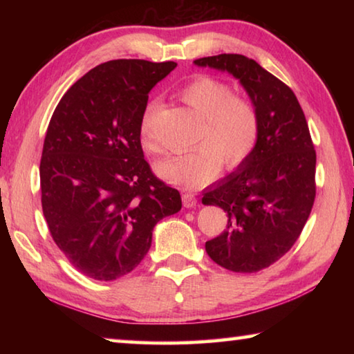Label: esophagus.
I'll return each instance as SVG.
<instances>
[{"mask_svg": "<svg viewBox=\"0 0 354 354\" xmlns=\"http://www.w3.org/2000/svg\"><path fill=\"white\" fill-rule=\"evenodd\" d=\"M183 205H184V207H194V206H196L195 195L190 194V192H185V194H183Z\"/></svg>", "mask_w": 354, "mask_h": 354, "instance_id": "esophagus-1", "label": "esophagus"}]
</instances>
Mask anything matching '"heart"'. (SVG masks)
Segmentation results:
<instances>
[{
    "label": "heart",
    "mask_w": 354,
    "mask_h": 354,
    "mask_svg": "<svg viewBox=\"0 0 354 354\" xmlns=\"http://www.w3.org/2000/svg\"><path fill=\"white\" fill-rule=\"evenodd\" d=\"M179 95L201 117L198 147L169 156L154 169L167 181L195 189L211 181L220 164L227 170L237 169L254 153L261 134L259 113L248 98L234 95L226 82L211 76L194 77ZM151 113L153 106H148L140 120V139L148 149L154 148L149 134Z\"/></svg>",
    "instance_id": "heart-1"
}]
</instances>
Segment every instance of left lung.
Listing matches in <instances>:
<instances>
[{
	"mask_svg": "<svg viewBox=\"0 0 354 354\" xmlns=\"http://www.w3.org/2000/svg\"><path fill=\"white\" fill-rule=\"evenodd\" d=\"M239 80L259 113L254 153L203 192V205L227 214L226 230L206 242L220 267L256 273L283 257L306 225L315 198V149L295 93L242 55L194 61Z\"/></svg>",
	"mask_w": 354,
	"mask_h": 354,
	"instance_id": "left-lung-1",
	"label": "left lung"
}]
</instances>
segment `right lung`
<instances>
[{
	"mask_svg": "<svg viewBox=\"0 0 354 354\" xmlns=\"http://www.w3.org/2000/svg\"><path fill=\"white\" fill-rule=\"evenodd\" d=\"M175 67L142 59L101 64L68 88L48 124L41 209L53 241L88 278L133 272L156 223L181 211L179 192L153 175L140 145L148 93Z\"/></svg>",
	"mask_w": 354,
	"mask_h": 354,
	"instance_id": "obj_1",
	"label": "right lung"
}]
</instances>
